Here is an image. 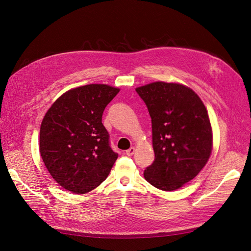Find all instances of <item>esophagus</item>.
Listing matches in <instances>:
<instances>
[{"mask_svg": "<svg viewBox=\"0 0 251 251\" xmlns=\"http://www.w3.org/2000/svg\"><path fill=\"white\" fill-rule=\"evenodd\" d=\"M135 151H136L135 147H131V148L126 150V155H128V156H132V155L135 153Z\"/></svg>", "mask_w": 251, "mask_h": 251, "instance_id": "34e87169", "label": "esophagus"}]
</instances>
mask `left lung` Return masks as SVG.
I'll return each instance as SVG.
<instances>
[{
    "label": "left lung",
    "mask_w": 251,
    "mask_h": 251,
    "mask_svg": "<svg viewBox=\"0 0 251 251\" xmlns=\"http://www.w3.org/2000/svg\"><path fill=\"white\" fill-rule=\"evenodd\" d=\"M152 124L154 162L144 178L154 187L173 192L194 179L212 152L213 133L207 109L192 88L155 81L136 88Z\"/></svg>",
    "instance_id": "1"
}]
</instances>
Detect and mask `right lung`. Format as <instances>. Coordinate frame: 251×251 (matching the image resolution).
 <instances>
[{
    "label": "right lung",
    "mask_w": 251,
    "mask_h": 251,
    "mask_svg": "<svg viewBox=\"0 0 251 251\" xmlns=\"http://www.w3.org/2000/svg\"><path fill=\"white\" fill-rule=\"evenodd\" d=\"M119 91L108 84L75 87L47 110L40 127L39 150L48 172L65 189L86 194L111 171L118 154L109 146L102 115Z\"/></svg>",
    "instance_id": "1"
}]
</instances>
